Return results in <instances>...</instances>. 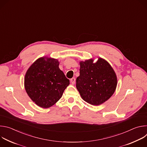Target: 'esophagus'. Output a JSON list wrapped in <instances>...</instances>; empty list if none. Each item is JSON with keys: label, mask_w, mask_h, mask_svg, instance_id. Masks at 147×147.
<instances>
[{"label": "esophagus", "mask_w": 147, "mask_h": 147, "mask_svg": "<svg viewBox=\"0 0 147 147\" xmlns=\"http://www.w3.org/2000/svg\"><path fill=\"white\" fill-rule=\"evenodd\" d=\"M70 81H71V83L72 84H75V82H76V78L74 77L71 78L70 80Z\"/></svg>", "instance_id": "1"}]
</instances>
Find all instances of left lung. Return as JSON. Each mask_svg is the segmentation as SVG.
Returning <instances> with one entry per match:
<instances>
[{"label":"left lung","mask_w":147,"mask_h":147,"mask_svg":"<svg viewBox=\"0 0 147 147\" xmlns=\"http://www.w3.org/2000/svg\"><path fill=\"white\" fill-rule=\"evenodd\" d=\"M80 61V76L76 88L82 99L92 105H99L114 94L117 84L116 74L106 60L99 57Z\"/></svg>","instance_id":"8db88e82"}]
</instances>
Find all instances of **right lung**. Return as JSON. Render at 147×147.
Listing matches in <instances>:
<instances>
[{"label":"right lung","instance_id":"right-lung-1","mask_svg":"<svg viewBox=\"0 0 147 147\" xmlns=\"http://www.w3.org/2000/svg\"><path fill=\"white\" fill-rule=\"evenodd\" d=\"M57 59L41 57L27 70L24 87L28 96L38 107L47 109L55 105L70 84L64 73L59 67Z\"/></svg>","mask_w":147,"mask_h":147}]
</instances>
